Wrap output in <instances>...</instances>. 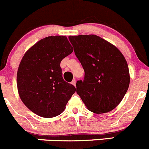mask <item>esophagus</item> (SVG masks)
<instances>
[{"mask_svg":"<svg viewBox=\"0 0 149 149\" xmlns=\"http://www.w3.org/2000/svg\"><path fill=\"white\" fill-rule=\"evenodd\" d=\"M72 84L74 86H76V80H75V79H73V80L72 81Z\"/></svg>","mask_w":149,"mask_h":149,"instance_id":"esophagus-1","label":"esophagus"}]
</instances>
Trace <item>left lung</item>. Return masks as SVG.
I'll list each match as a JSON object with an SVG mask.
<instances>
[{
  "label": "left lung",
  "instance_id": "left-lung-1",
  "mask_svg": "<svg viewBox=\"0 0 149 149\" xmlns=\"http://www.w3.org/2000/svg\"><path fill=\"white\" fill-rule=\"evenodd\" d=\"M75 55L85 71L76 83L77 93L89 111H111L124 98L130 85L127 61L120 50L95 35L69 36Z\"/></svg>",
  "mask_w": 149,
  "mask_h": 149
}]
</instances>
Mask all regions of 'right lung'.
Segmentation results:
<instances>
[{"instance_id":"right-lung-1","label":"right lung","mask_w":149,"mask_h":149,"mask_svg":"<svg viewBox=\"0 0 149 149\" xmlns=\"http://www.w3.org/2000/svg\"><path fill=\"white\" fill-rule=\"evenodd\" d=\"M73 51L66 36L43 38L27 50L17 76L20 98L30 111L45 118L56 117L76 91L64 80L61 60Z\"/></svg>"}]
</instances>
